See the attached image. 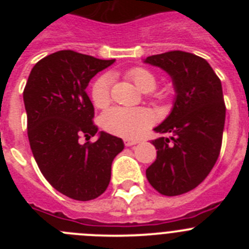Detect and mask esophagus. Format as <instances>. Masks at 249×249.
<instances>
[{
	"mask_svg": "<svg viewBox=\"0 0 249 249\" xmlns=\"http://www.w3.org/2000/svg\"><path fill=\"white\" fill-rule=\"evenodd\" d=\"M138 143L137 140H124V146L126 147H131L135 146V144Z\"/></svg>",
	"mask_w": 249,
	"mask_h": 249,
	"instance_id": "1",
	"label": "esophagus"
}]
</instances>
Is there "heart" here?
Listing matches in <instances>:
<instances>
[{"mask_svg": "<svg viewBox=\"0 0 249 249\" xmlns=\"http://www.w3.org/2000/svg\"><path fill=\"white\" fill-rule=\"evenodd\" d=\"M126 77L142 92H151L157 83L155 74L144 67L129 68ZM153 97L158 101H164L168 98V92H157ZM91 98L93 105L101 109L111 103V77L108 74H103L94 81L91 87ZM101 121L102 127L108 133L124 138H136L151 126L153 116L146 108L113 107L103 113Z\"/></svg>", "mask_w": 249, "mask_h": 249, "instance_id": "obj_1", "label": "heart"}]
</instances>
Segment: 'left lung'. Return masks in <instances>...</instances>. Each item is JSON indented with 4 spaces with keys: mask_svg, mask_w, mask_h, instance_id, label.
Segmentation results:
<instances>
[{
    "mask_svg": "<svg viewBox=\"0 0 249 249\" xmlns=\"http://www.w3.org/2000/svg\"><path fill=\"white\" fill-rule=\"evenodd\" d=\"M144 62L172 77L177 93L171 114L155 128L162 137L152 141L157 158L146 169L147 179L160 195H183L201 184L218 160L226 120L221 80L206 59L183 51Z\"/></svg>",
    "mask_w": 249,
    "mask_h": 249,
    "instance_id": "1",
    "label": "left lung"
}]
</instances>
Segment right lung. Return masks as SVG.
I'll return each instance as SVG.
<instances>
[{
  "instance_id": "1",
  "label": "right lung",
  "mask_w": 249,
  "mask_h": 249,
  "mask_svg": "<svg viewBox=\"0 0 249 249\" xmlns=\"http://www.w3.org/2000/svg\"><path fill=\"white\" fill-rule=\"evenodd\" d=\"M114 59L58 51L34 66L23 89L27 135L39 171L54 190L76 201H91L107 190L112 160L123 141L101 132L93 137L94 108L86 89Z\"/></svg>"
}]
</instances>
